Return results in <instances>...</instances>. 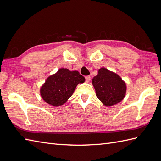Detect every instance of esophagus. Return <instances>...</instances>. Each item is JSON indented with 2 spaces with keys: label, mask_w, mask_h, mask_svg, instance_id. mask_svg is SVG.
Here are the masks:
<instances>
[{
  "label": "esophagus",
  "mask_w": 161,
  "mask_h": 161,
  "mask_svg": "<svg viewBox=\"0 0 161 161\" xmlns=\"http://www.w3.org/2000/svg\"><path fill=\"white\" fill-rule=\"evenodd\" d=\"M85 80H86V82H89L91 80V76H85Z\"/></svg>",
  "instance_id": "34e87169"
}]
</instances>
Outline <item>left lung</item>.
Instances as JSON below:
<instances>
[{
  "label": "left lung",
  "mask_w": 161,
  "mask_h": 161,
  "mask_svg": "<svg viewBox=\"0 0 161 161\" xmlns=\"http://www.w3.org/2000/svg\"><path fill=\"white\" fill-rule=\"evenodd\" d=\"M96 95L105 106L118 103L124 98L126 85L121 77L105 68H101L98 75L92 80Z\"/></svg>",
  "instance_id": "obj_1"
}]
</instances>
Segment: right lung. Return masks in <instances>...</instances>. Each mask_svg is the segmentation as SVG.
<instances>
[{
    "label": "right lung",
    "mask_w": 161,
    "mask_h": 161,
    "mask_svg": "<svg viewBox=\"0 0 161 161\" xmlns=\"http://www.w3.org/2000/svg\"><path fill=\"white\" fill-rule=\"evenodd\" d=\"M85 81V77L78 71L60 69L46 79L41 87L40 94L48 104L60 106L72 96L77 85L83 83Z\"/></svg>",
    "instance_id": "right-lung-1"
}]
</instances>
